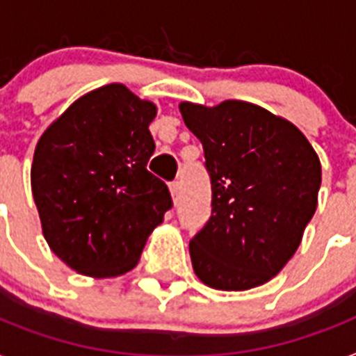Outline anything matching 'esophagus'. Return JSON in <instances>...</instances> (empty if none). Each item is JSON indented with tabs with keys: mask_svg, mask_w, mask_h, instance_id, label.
<instances>
[{
	"mask_svg": "<svg viewBox=\"0 0 356 356\" xmlns=\"http://www.w3.org/2000/svg\"><path fill=\"white\" fill-rule=\"evenodd\" d=\"M170 192H172L173 203H179V199H181V184H179V181H173L170 184Z\"/></svg>",
	"mask_w": 356,
	"mask_h": 356,
	"instance_id": "1",
	"label": "esophagus"
}]
</instances>
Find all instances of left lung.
<instances>
[{"instance_id":"8db88e82","label":"left lung","mask_w":356,"mask_h":356,"mask_svg":"<svg viewBox=\"0 0 356 356\" xmlns=\"http://www.w3.org/2000/svg\"><path fill=\"white\" fill-rule=\"evenodd\" d=\"M179 109L203 144L212 183V216L190 241L193 270L219 291L263 285L293 258L314 216L318 155L294 124L256 104Z\"/></svg>"}]
</instances>
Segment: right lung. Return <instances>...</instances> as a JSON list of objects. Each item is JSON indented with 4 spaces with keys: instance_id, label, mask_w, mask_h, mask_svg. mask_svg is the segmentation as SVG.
I'll list each match as a JSON object with an SVG mask.
<instances>
[{
    "instance_id": "1",
    "label": "right lung",
    "mask_w": 356,
    "mask_h": 356,
    "mask_svg": "<svg viewBox=\"0 0 356 356\" xmlns=\"http://www.w3.org/2000/svg\"><path fill=\"white\" fill-rule=\"evenodd\" d=\"M155 115V104L109 83L78 98L38 140L31 186L43 236L76 273L131 270L172 208L168 186L146 168Z\"/></svg>"
}]
</instances>
